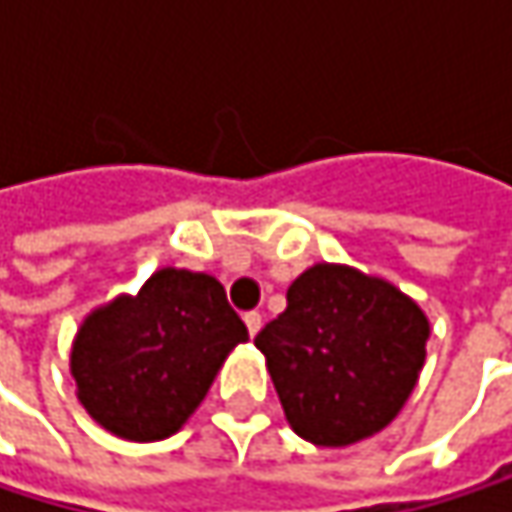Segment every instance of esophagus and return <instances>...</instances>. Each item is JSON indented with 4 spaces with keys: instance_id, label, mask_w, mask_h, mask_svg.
<instances>
[{
    "instance_id": "1",
    "label": "esophagus",
    "mask_w": 512,
    "mask_h": 512,
    "mask_svg": "<svg viewBox=\"0 0 512 512\" xmlns=\"http://www.w3.org/2000/svg\"><path fill=\"white\" fill-rule=\"evenodd\" d=\"M246 326H249V335L255 338L257 332H260V326H263V320H260L257 311H249V314H246Z\"/></svg>"
}]
</instances>
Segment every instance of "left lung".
<instances>
[{
	"mask_svg": "<svg viewBox=\"0 0 512 512\" xmlns=\"http://www.w3.org/2000/svg\"><path fill=\"white\" fill-rule=\"evenodd\" d=\"M430 320L391 281L344 263H314L287 290V308L255 347L287 424L320 448L385 430L427 358Z\"/></svg>",
	"mask_w": 512,
	"mask_h": 512,
	"instance_id": "8db88e82",
	"label": "left lung"
}]
</instances>
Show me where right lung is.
I'll return each mask as SVG.
<instances>
[{
  "label": "right lung",
  "mask_w": 512,
  "mask_h": 512,
  "mask_svg": "<svg viewBox=\"0 0 512 512\" xmlns=\"http://www.w3.org/2000/svg\"><path fill=\"white\" fill-rule=\"evenodd\" d=\"M246 341L249 329L213 275L165 266L136 296L82 320L70 350L76 397L112 436L159 442L189 421L222 361Z\"/></svg>",
  "instance_id": "right-lung-1"
}]
</instances>
